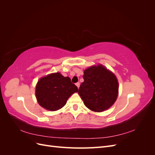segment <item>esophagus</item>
<instances>
[{
	"instance_id": "34e87169",
	"label": "esophagus",
	"mask_w": 155,
	"mask_h": 155,
	"mask_svg": "<svg viewBox=\"0 0 155 155\" xmlns=\"http://www.w3.org/2000/svg\"><path fill=\"white\" fill-rule=\"evenodd\" d=\"M76 85L78 87V88H79V85H80V83H79V82H78V83H76Z\"/></svg>"
}]
</instances>
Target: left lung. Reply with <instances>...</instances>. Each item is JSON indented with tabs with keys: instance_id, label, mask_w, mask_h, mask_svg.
<instances>
[{
	"instance_id": "8db88e82",
	"label": "left lung",
	"mask_w": 155,
	"mask_h": 155,
	"mask_svg": "<svg viewBox=\"0 0 155 155\" xmlns=\"http://www.w3.org/2000/svg\"><path fill=\"white\" fill-rule=\"evenodd\" d=\"M78 94L90 110L103 112L114 104L118 94L115 75L101 64L85 70Z\"/></svg>"
}]
</instances>
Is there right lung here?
I'll use <instances>...</instances> for the list:
<instances>
[{"instance_id":"obj_1","label":"right lung","mask_w":155,"mask_h":155,"mask_svg":"<svg viewBox=\"0 0 155 155\" xmlns=\"http://www.w3.org/2000/svg\"><path fill=\"white\" fill-rule=\"evenodd\" d=\"M78 91V87L72 83L70 78L57 72L39 79L35 88V96L42 107L55 111L64 107L69 97Z\"/></svg>"}]
</instances>
